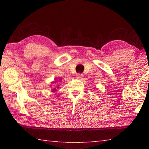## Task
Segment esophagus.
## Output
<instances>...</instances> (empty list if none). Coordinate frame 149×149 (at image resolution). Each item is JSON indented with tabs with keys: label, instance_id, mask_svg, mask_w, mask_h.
Instances as JSON below:
<instances>
[{
	"label": "esophagus",
	"instance_id": "1",
	"mask_svg": "<svg viewBox=\"0 0 149 149\" xmlns=\"http://www.w3.org/2000/svg\"><path fill=\"white\" fill-rule=\"evenodd\" d=\"M83 77H84V75H83V74H77L76 75V77L77 79H81Z\"/></svg>",
	"mask_w": 149,
	"mask_h": 149
}]
</instances>
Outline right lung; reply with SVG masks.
<instances>
[{
  "mask_svg": "<svg viewBox=\"0 0 149 149\" xmlns=\"http://www.w3.org/2000/svg\"><path fill=\"white\" fill-rule=\"evenodd\" d=\"M55 91H56V89H54L53 91H52V92H55Z\"/></svg>",
  "mask_w": 149,
  "mask_h": 149,
  "instance_id": "right-lung-1",
  "label": "right lung"
}]
</instances>
